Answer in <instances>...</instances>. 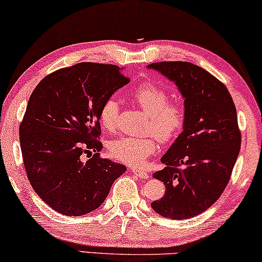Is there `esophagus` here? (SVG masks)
Returning <instances> with one entry per match:
<instances>
[{"label":"esophagus","instance_id":"esophagus-1","mask_svg":"<svg viewBox=\"0 0 262 262\" xmlns=\"http://www.w3.org/2000/svg\"><path fill=\"white\" fill-rule=\"evenodd\" d=\"M132 173H134L136 177H138L139 179H148L149 178V173L144 169H132Z\"/></svg>","mask_w":262,"mask_h":262}]
</instances>
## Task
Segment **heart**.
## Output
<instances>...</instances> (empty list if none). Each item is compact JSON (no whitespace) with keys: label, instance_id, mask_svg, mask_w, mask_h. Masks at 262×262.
Masks as SVG:
<instances>
[{"label":"heart","instance_id":"heart-1","mask_svg":"<svg viewBox=\"0 0 262 262\" xmlns=\"http://www.w3.org/2000/svg\"><path fill=\"white\" fill-rule=\"evenodd\" d=\"M135 101L149 116L148 131L160 141L168 142L180 134L185 124V108L180 102L169 101V94L159 85L144 82L132 93ZM119 103L114 98L107 99L99 112L102 127L113 131L117 127ZM154 136L144 138L121 137L111 142L110 154L114 159L130 166H139L157 150Z\"/></svg>","mask_w":262,"mask_h":262}]
</instances>
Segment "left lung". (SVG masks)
Returning a JSON list of instances; mask_svg holds the SVG:
<instances>
[{
    "instance_id": "obj_1",
    "label": "left lung",
    "mask_w": 262,
    "mask_h": 262,
    "mask_svg": "<svg viewBox=\"0 0 262 262\" xmlns=\"http://www.w3.org/2000/svg\"><path fill=\"white\" fill-rule=\"evenodd\" d=\"M174 82L184 98L182 132L161 157L152 177L166 193L152 210L170 220H187L212 206L227 187L241 149L237 113L230 93L213 75L189 62L149 64Z\"/></svg>"
}]
</instances>
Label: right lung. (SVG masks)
<instances>
[{"label":"right lung","instance_id":"obj_1","mask_svg":"<svg viewBox=\"0 0 262 262\" xmlns=\"http://www.w3.org/2000/svg\"><path fill=\"white\" fill-rule=\"evenodd\" d=\"M113 64L78 63L50 74L28 100L20 145L28 180L42 202L64 216L98 209L124 164L101 159L99 112L128 78ZM96 154L87 163L83 152Z\"/></svg>","mask_w":262,"mask_h":262}]
</instances>
